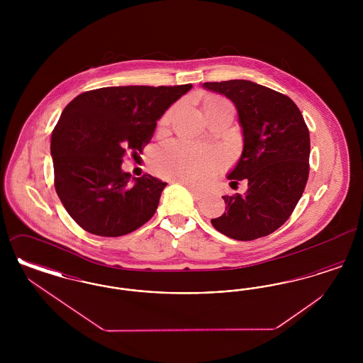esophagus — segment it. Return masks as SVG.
<instances>
[{
  "instance_id": "1",
  "label": "esophagus",
  "mask_w": 363,
  "mask_h": 363,
  "mask_svg": "<svg viewBox=\"0 0 363 363\" xmlns=\"http://www.w3.org/2000/svg\"><path fill=\"white\" fill-rule=\"evenodd\" d=\"M178 182H181V184H184L188 189L190 190V193H191V196L194 197V200H201L203 197H204V193L201 191V190L196 189V188H193L191 185L189 184H186V182H184V181H178Z\"/></svg>"
}]
</instances>
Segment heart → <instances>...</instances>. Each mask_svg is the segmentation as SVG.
<instances>
[{
  "mask_svg": "<svg viewBox=\"0 0 363 363\" xmlns=\"http://www.w3.org/2000/svg\"><path fill=\"white\" fill-rule=\"evenodd\" d=\"M222 102L213 99L209 104ZM170 110L166 120L172 116ZM155 170L166 178L186 182H200L216 173L222 166V157L201 145L185 140H173L164 144L154 157Z\"/></svg>",
  "mask_w": 363,
  "mask_h": 363,
  "instance_id": "1",
  "label": "heart"
}]
</instances>
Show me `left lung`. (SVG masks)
Returning <instances> with one entry per match:
<instances>
[{
  "label": "left lung",
  "mask_w": 363,
  "mask_h": 363,
  "mask_svg": "<svg viewBox=\"0 0 363 363\" xmlns=\"http://www.w3.org/2000/svg\"><path fill=\"white\" fill-rule=\"evenodd\" d=\"M203 86L225 95L237 107L243 150L227 178L230 186L247 179L243 196H223L225 213L211 223L237 241L269 235L290 218L306 186L309 129L296 104L268 86L249 80Z\"/></svg>",
  "instance_id": "1"
}]
</instances>
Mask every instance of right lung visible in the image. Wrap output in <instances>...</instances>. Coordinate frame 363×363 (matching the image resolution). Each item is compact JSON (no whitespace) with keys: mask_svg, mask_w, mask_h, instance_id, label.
Returning a JSON list of instances; mask_svg holds the SVG:
<instances>
[{"mask_svg":"<svg viewBox=\"0 0 363 363\" xmlns=\"http://www.w3.org/2000/svg\"><path fill=\"white\" fill-rule=\"evenodd\" d=\"M191 84L104 86L76 96L52 135L55 191L72 219L88 233L121 237L155 213L162 182L122 172L126 150L141 152L156 121Z\"/></svg>","mask_w":363,"mask_h":363,"instance_id":"right-lung-1","label":"right lung"}]
</instances>
